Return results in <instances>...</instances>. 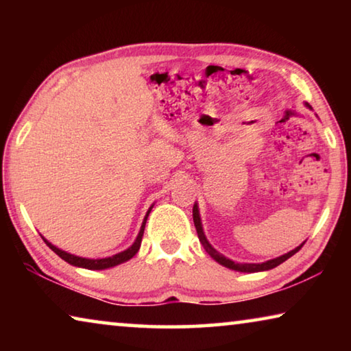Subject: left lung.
<instances>
[{"label":"left lung","instance_id":"left-lung-1","mask_svg":"<svg viewBox=\"0 0 351 351\" xmlns=\"http://www.w3.org/2000/svg\"><path fill=\"white\" fill-rule=\"evenodd\" d=\"M306 106H310L306 104ZM311 108V106H310ZM193 223H195V228H197V232H198V239L201 241V245H203V247L206 249V252L210 255V257L218 261L219 265L226 266V268L229 269H234V271H240V272H258V271H268V269H272L276 268V266H278L280 263H283L285 260H288L289 257H293V255L299 251V249L304 246V243H302L300 246H297L295 249H293V251H289L288 254H283L280 255V257L277 258H272V260H268V261H263V263H235V261L226 258L223 254H219L217 249H213L212 245L209 241H207L206 235H204V230H203V224H201V218H199V210H198V206L195 204L193 206Z\"/></svg>","mask_w":351,"mask_h":351}]
</instances>
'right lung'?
Segmentation results:
<instances>
[{
    "label": "right lung",
    "mask_w": 351,
    "mask_h": 351,
    "mask_svg": "<svg viewBox=\"0 0 351 351\" xmlns=\"http://www.w3.org/2000/svg\"><path fill=\"white\" fill-rule=\"evenodd\" d=\"M153 207V206H152ZM152 207L148 209L147 215L144 218V221H142V226H141V230L138 237H136V240L132 246H130L128 249H125V251L119 252L116 255H111V257H106V258H83V257H77V255L74 254H69L66 251H62V249H58L57 246L52 245V243L47 241L45 237H41V239L45 240V243L47 246H49L52 251H54L58 257L63 258L64 261H68L69 265L73 266H79V268H85V269H106V268H112V266L116 265H121L123 263V261H127L130 258H133L136 252L139 251L141 247V241H142V235H144V229H145V223H147V218H148V213H150Z\"/></svg>",
    "instance_id": "obj_1"
}]
</instances>
